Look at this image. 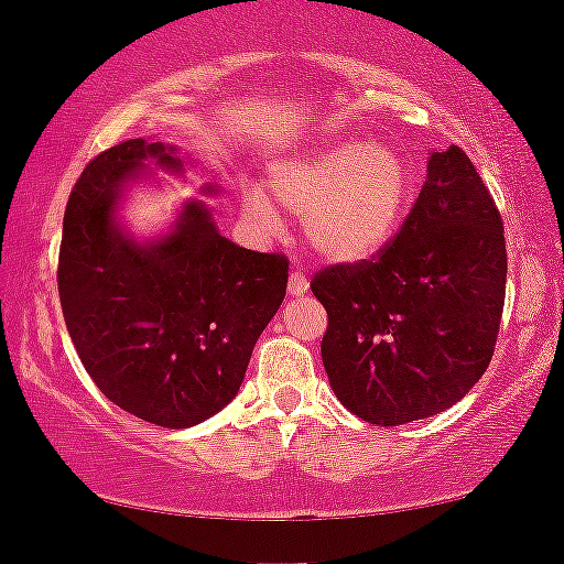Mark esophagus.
<instances>
[{"label": "esophagus", "mask_w": 564, "mask_h": 564, "mask_svg": "<svg viewBox=\"0 0 564 564\" xmlns=\"http://www.w3.org/2000/svg\"><path fill=\"white\" fill-rule=\"evenodd\" d=\"M307 290H311V282H307V276L303 272H290V280H288L290 295L300 297V295H305Z\"/></svg>", "instance_id": "obj_1"}]
</instances>
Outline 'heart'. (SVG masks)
I'll return each instance as SVG.
<instances>
[{
    "instance_id": "heart-1",
    "label": "heart",
    "mask_w": 564,
    "mask_h": 564,
    "mask_svg": "<svg viewBox=\"0 0 564 564\" xmlns=\"http://www.w3.org/2000/svg\"><path fill=\"white\" fill-rule=\"evenodd\" d=\"M411 166L392 145L336 141L269 169L264 195H243V215L261 236L300 215L307 243L330 261H365L398 234L411 203Z\"/></svg>"
}]
</instances>
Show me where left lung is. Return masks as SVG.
<instances>
[{"mask_svg":"<svg viewBox=\"0 0 564 564\" xmlns=\"http://www.w3.org/2000/svg\"><path fill=\"white\" fill-rule=\"evenodd\" d=\"M506 272L496 199L459 145L434 151L395 238L311 282L328 313L323 367L346 411L400 426L459 403L496 351Z\"/></svg>","mask_w":564,"mask_h":564,"instance_id":"8db88e82","label":"left lung"}]
</instances>
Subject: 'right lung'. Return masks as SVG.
Returning a JSON list of instances; mask_svg holds the SVG:
<instances>
[{
    "label": "right lung",
    "mask_w": 564,
    "mask_h": 564,
    "mask_svg": "<svg viewBox=\"0 0 564 564\" xmlns=\"http://www.w3.org/2000/svg\"><path fill=\"white\" fill-rule=\"evenodd\" d=\"M149 159L182 172L174 149L143 138L82 172L64 213L58 297L102 395L156 426L187 429L236 398L288 292L290 261L228 241L203 203L184 205L169 236L135 243L115 223V205Z\"/></svg>",
    "instance_id": "1"
}]
</instances>
